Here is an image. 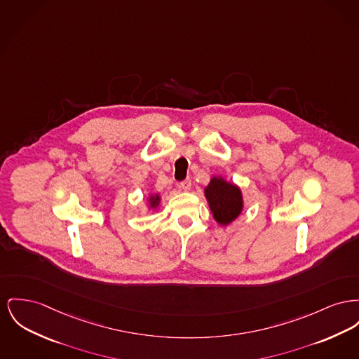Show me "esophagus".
<instances>
[{"mask_svg": "<svg viewBox=\"0 0 359 359\" xmlns=\"http://www.w3.org/2000/svg\"><path fill=\"white\" fill-rule=\"evenodd\" d=\"M179 187H180V189H182V190L190 191L191 190V179H186V180H183V182H180V184H179Z\"/></svg>", "mask_w": 359, "mask_h": 359, "instance_id": "esophagus-1", "label": "esophagus"}]
</instances>
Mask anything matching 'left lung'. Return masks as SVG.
<instances>
[{"label":"left lung","mask_w":359,"mask_h":359,"mask_svg":"<svg viewBox=\"0 0 359 359\" xmlns=\"http://www.w3.org/2000/svg\"><path fill=\"white\" fill-rule=\"evenodd\" d=\"M205 195L215 221L221 225H228L241 212V192L236 186L224 182L222 179H211L210 184L205 190Z\"/></svg>","instance_id":"obj_1"}]
</instances>
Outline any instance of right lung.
I'll return each instance as SVG.
<instances>
[{"instance_id":"1","label":"right lung","mask_w":359,"mask_h":359,"mask_svg":"<svg viewBox=\"0 0 359 359\" xmlns=\"http://www.w3.org/2000/svg\"><path fill=\"white\" fill-rule=\"evenodd\" d=\"M150 206H157V203H158V201H160V198L158 196H153V198H150Z\"/></svg>"}]
</instances>
